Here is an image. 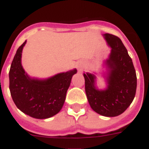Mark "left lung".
Masks as SVG:
<instances>
[{
    "label": "left lung",
    "instance_id": "1",
    "mask_svg": "<svg viewBox=\"0 0 149 149\" xmlns=\"http://www.w3.org/2000/svg\"><path fill=\"white\" fill-rule=\"evenodd\" d=\"M105 39L111 47L107 60L109 68L107 88L99 91L95 88V76L84 74L85 91L91 107L104 116H116L123 113L132 104L136 92L137 77L132 58L121 39L106 33Z\"/></svg>",
    "mask_w": 149,
    "mask_h": 149
}]
</instances>
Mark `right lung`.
Masks as SVG:
<instances>
[{"label": "right lung", "mask_w": 149, "mask_h": 149, "mask_svg": "<svg viewBox=\"0 0 149 149\" xmlns=\"http://www.w3.org/2000/svg\"><path fill=\"white\" fill-rule=\"evenodd\" d=\"M26 41L14 55L9 72L10 91L17 107L36 119H47L62 108L74 69L58 74L47 80L31 79L21 65V55Z\"/></svg>", "instance_id": "obj_1"}]
</instances>
